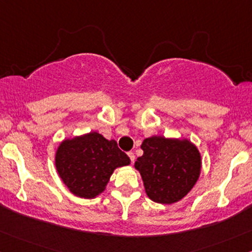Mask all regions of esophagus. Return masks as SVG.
<instances>
[{"label": "esophagus", "instance_id": "esophagus-1", "mask_svg": "<svg viewBox=\"0 0 252 252\" xmlns=\"http://www.w3.org/2000/svg\"><path fill=\"white\" fill-rule=\"evenodd\" d=\"M128 157L130 158L131 162H134V160H135V156H134V153H132V152H129V153H128Z\"/></svg>", "mask_w": 252, "mask_h": 252}]
</instances>
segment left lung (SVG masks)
I'll list each match as a JSON object with an SVG mask.
<instances>
[{"label":"left lung","mask_w":252,"mask_h":252,"mask_svg":"<svg viewBox=\"0 0 252 252\" xmlns=\"http://www.w3.org/2000/svg\"><path fill=\"white\" fill-rule=\"evenodd\" d=\"M143 156L134 166L142 177L152 201L172 204L181 201L198 181L202 158L195 143L188 139L151 136L143 140Z\"/></svg>","instance_id":"8db88e82"}]
</instances>
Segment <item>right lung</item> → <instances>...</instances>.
<instances>
[{
	"label": "right lung",
	"instance_id": "1",
	"mask_svg": "<svg viewBox=\"0 0 252 252\" xmlns=\"http://www.w3.org/2000/svg\"><path fill=\"white\" fill-rule=\"evenodd\" d=\"M129 164L117 142L96 131L61 141L55 153L56 171L69 191L90 200L104 192L116 168Z\"/></svg>",
	"mask_w": 252,
	"mask_h": 252
}]
</instances>
